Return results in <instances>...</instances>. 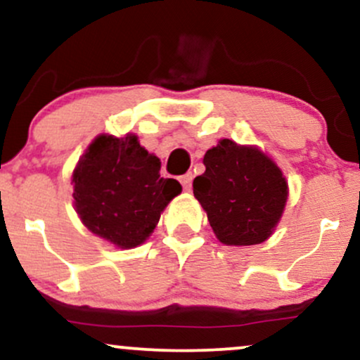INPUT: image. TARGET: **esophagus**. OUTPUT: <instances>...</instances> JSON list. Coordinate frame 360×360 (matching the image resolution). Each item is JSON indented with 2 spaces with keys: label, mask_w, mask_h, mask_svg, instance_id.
Instances as JSON below:
<instances>
[{
  "label": "esophagus",
  "mask_w": 360,
  "mask_h": 360,
  "mask_svg": "<svg viewBox=\"0 0 360 360\" xmlns=\"http://www.w3.org/2000/svg\"><path fill=\"white\" fill-rule=\"evenodd\" d=\"M179 181H181V184H183V188L186 189V191H189V188H191V183H193V174H191V172H188V174L181 176Z\"/></svg>",
  "instance_id": "34e87169"
}]
</instances>
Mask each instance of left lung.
<instances>
[{"label": "left lung", "instance_id": "obj_1", "mask_svg": "<svg viewBox=\"0 0 360 360\" xmlns=\"http://www.w3.org/2000/svg\"><path fill=\"white\" fill-rule=\"evenodd\" d=\"M206 171L193 181L194 198L225 245H255L271 237L283 217L288 181L257 147L223 139L205 154Z\"/></svg>", "mask_w": 360, "mask_h": 360}]
</instances>
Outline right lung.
<instances>
[{
	"instance_id": "1",
	"label": "right lung",
	"mask_w": 360,
	"mask_h": 360,
	"mask_svg": "<svg viewBox=\"0 0 360 360\" xmlns=\"http://www.w3.org/2000/svg\"><path fill=\"white\" fill-rule=\"evenodd\" d=\"M72 184L81 221L120 249L146 242L169 201L183 191L176 179L160 177L159 157L134 134L94 139L74 169Z\"/></svg>"
}]
</instances>
